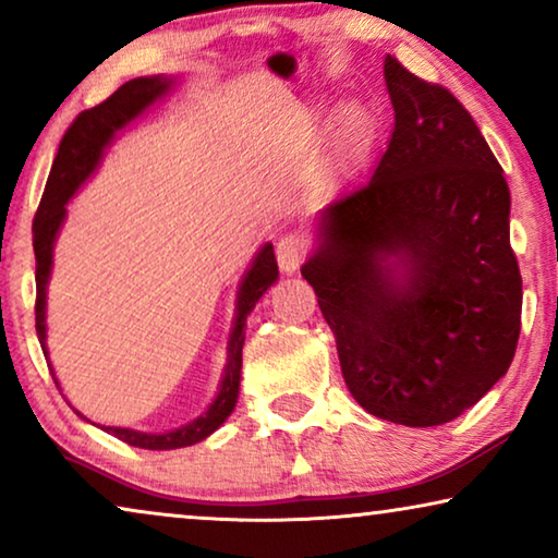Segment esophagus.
Here are the masks:
<instances>
[{
	"label": "esophagus",
	"instance_id": "1",
	"mask_svg": "<svg viewBox=\"0 0 558 558\" xmlns=\"http://www.w3.org/2000/svg\"><path fill=\"white\" fill-rule=\"evenodd\" d=\"M302 254H304V241L300 235H284L277 243V262L279 269L284 274H294L302 264Z\"/></svg>",
	"mask_w": 558,
	"mask_h": 558
}]
</instances>
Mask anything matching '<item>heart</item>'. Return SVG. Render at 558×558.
Masks as SVG:
<instances>
[{"label":"heart","mask_w":558,"mask_h":558,"mask_svg":"<svg viewBox=\"0 0 558 558\" xmlns=\"http://www.w3.org/2000/svg\"><path fill=\"white\" fill-rule=\"evenodd\" d=\"M310 119H315V117H310ZM363 132H365V113L357 109V106H350V109L342 111V119H340L342 142H345L348 147H353V144L361 142Z\"/></svg>","instance_id":"1"}]
</instances>
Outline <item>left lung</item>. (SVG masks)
Returning <instances> with one entry per match:
<instances>
[{"label": "left lung", "instance_id": "left-lung-1", "mask_svg": "<svg viewBox=\"0 0 558 558\" xmlns=\"http://www.w3.org/2000/svg\"><path fill=\"white\" fill-rule=\"evenodd\" d=\"M391 142L363 187L319 210L302 277L348 391L403 426L452 422L506 376L521 271L498 159L447 88L386 56Z\"/></svg>", "mask_w": 558, "mask_h": 558}]
</instances>
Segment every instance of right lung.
<instances>
[{
  "label": "right lung",
  "instance_id": "right-lung-1",
  "mask_svg": "<svg viewBox=\"0 0 558 558\" xmlns=\"http://www.w3.org/2000/svg\"><path fill=\"white\" fill-rule=\"evenodd\" d=\"M174 83H178V78H167V75H142V78L124 83V86H121L113 96L106 98L104 104L83 111L65 132L63 142H60L58 155L52 159L48 185H45L40 208H37L33 223V246L37 262L35 327L45 357H48V323H45V315H48V281L52 274V248H56L58 233L68 218L65 205L71 203V197L78 193L90 178H94L106 149L111 147L113 136H117L126 124H132L136 117H142V113L147 111L149 106H155L159 98H165V94H170ZM277 279L279 269L277 258H274V246L271 243H264L246 274H243L239 292H235V315L231 335H228V357L223 378H220L216 399H213L210 407L205 409L201 416L178 426V429L172 432H136L129 429V426H101V429L113 434V437L121 441H126V445L142 449H180L197 445V441L210 437V434L233 414L235 401H239L246 319L251 315V310L256 307V302L266 294V289L277 284ZM52 376H56V373H52Z\"/></svg>",
  "mask_w": 558,
  "mask_h": 558
}]
</instances>
